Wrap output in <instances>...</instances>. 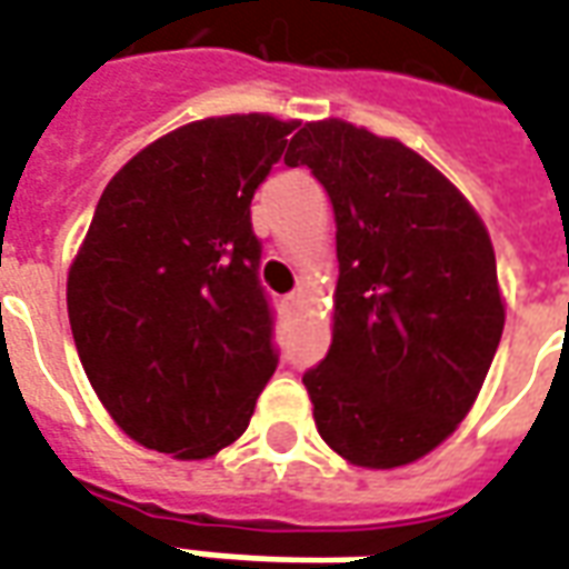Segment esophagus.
<instances>
[{
    "mask_svg": "<svg viewBox=\"0 0 569 569\" xmlns=\"http://www.w3.org/2000/svg\"><path fill=\"white\" fill-rule=\"evenodd\" d=\"M284 306H288V309H293V312H297V309L303 306V297H300V293H288V297H284Z\"/></svg>",
    "mask_w": 569,
    "mask_h": 569,
    "instance_id": "1",
    "label": "esophagus"
}]
</instances>
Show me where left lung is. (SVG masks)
I'll return each mask as SVG.
<instances>
[{
  "instance_id": "1",
  "label": "left lung",
  "mask_w": 569,
  "mask_h": 569,
  "mask_svg": "<svg viewBox=\"0 0 569 569\" xmlns=\"http://www.w3.org/2000/svg\"><path fill=\"white\" fill-rule=\"evenodd\" d=\"M284 164H306L337 223L333 340L303 373L321 438L365 469H395L445 441L497 356L506 309L481 217L392 137L303 124Z\"/></svg>"
}]
</instances>
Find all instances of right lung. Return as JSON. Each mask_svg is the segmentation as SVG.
Here are the masks:
<instances>
[{"mask_svg":"<svg viewBox=\"0 0 569 569\" xmlns=\"http://www.w3.org/2000/svg\"><path fill=\"white\" fill-rule=\"evenodd\" d=\"M293 128L260 112L183 124L100 196L67 309L88 380L137 445L213 457L276 373L251 199Z\"/></svg>","mask_w":569,"mask_h":569,"instance_id":"right-lung-1","label":"right lung"}]
</instances>
